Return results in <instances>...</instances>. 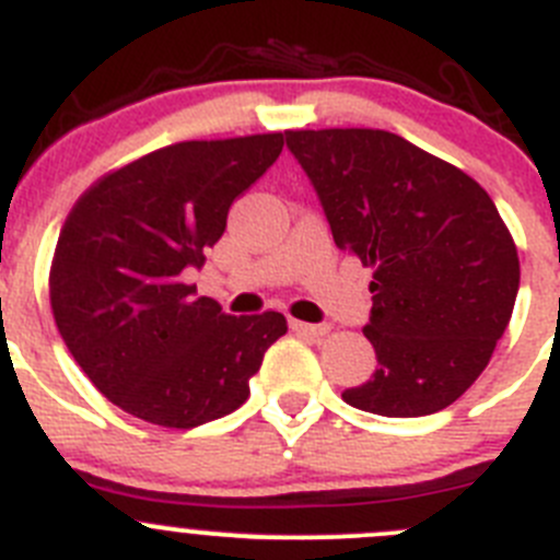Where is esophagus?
<instances>
[{"label": "esophagus", "mask_w": 560, "mask_h": 560, "mask_svg": "<svg viewBox=\"0 0 560 560\" xmlns=\"http://www.w3.org/2000/svg\"><path fill=\"white\" fill-rule=\"evenodd\" d=\"M292 331H299L304 337H326L329 335V326H320V324H304V320H290Z\"/></svg>", "instance_id": "esophagus-1"}]
</instances>
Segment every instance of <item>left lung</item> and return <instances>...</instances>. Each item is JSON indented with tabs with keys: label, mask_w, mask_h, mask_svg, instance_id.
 <instances>
[{
	"label": "left lung",
	"mask_w": 560,
	"mask_h": 560,
	"mask_svg": "<svg viewBox=\"0 0 560 560\" xmlns=\"http://www.w3.org/2000/svg\"><path fill=\"white\" fill-rule=\"evenodd\" d=\"M335 245L374 270V376L342 401L387 418L450 407L486 371L518 292V254L488 192L374 128L284 130Z\"/></svg>",
	"instance_id": "obj_1"
}]
</instances>
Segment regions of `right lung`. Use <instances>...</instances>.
<instances>
[{
    "instance_id": "1",
    "label": "right lung",
    "mask_w": 560,
    "mask_h": 560,
    "mask_svg": "<svg viewBox=\"0 0 560 560\" xmlns=\"http://www.w3.org/2000/svg\"><path fill=\"white\" fill-rule=\"evenodd\" d=\"M284 133L178 142L103 175L78 198L49 268V304L74 362L105 399L170 430L245 405L281 312L225 315L184 270L279 159Z\"/></svg>"
}]
</instances>
